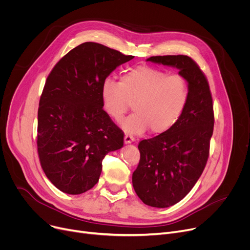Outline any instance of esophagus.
<instances>
[{"label": "esophagus", "mask_w": 250, "mask_h": 250, "mask_svg": "<svg viewBox=\"0 0 250 250\" xmlns=\"http://www.w3.org/2000/svg\"><path fill=\"white\" fill-rule=\"evenodd\" d=\"M134 141H135V138L132 135L125 134V144H130V143H133Z\"/></svg>", "instance_id": "34e87169"}]
</instances>
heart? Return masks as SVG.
Segmentation results:
<instances>
[{"label": "heart", "instance_id": "1", "mask_svg": "<svg viewBox=\"0 0 250 250\" xmlns=\"http://www.w3.org/2000/svg\"><path fill=\"white\" fill-rule=\"evenodd\" d=\"M189 92L185 76L139 65L125 72L120 82L105 80L101 99L105 112L115 122L122 121L133 104L135 112L122 124L126 133L141 134L150 127L153 134H162L178 122Z\"/></svg>", "mask_w": 250, "mask_h": 250}]
</instances>
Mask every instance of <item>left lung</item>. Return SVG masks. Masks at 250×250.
<instances>
[{
  "label": "left lung",
  "mask_w": 250,
  "mask_h": 250,
  "mask_svg": "<svg viewBox=\"0 0 250 250\" xmlns=\"http://www.w3.org/2000/svg\"><path fill=\"white\" fill-rule=\"evenodd\" d=\"M147 61L177 68L190 89L178 122L138 146L141 157L133 173L134 189L144 204L167 208L185 198L206 167L215 123L213 98L207 77L191 58L157 56Z\"/></svg>",
  "instance_id": "obj_1"
}]
</instances>
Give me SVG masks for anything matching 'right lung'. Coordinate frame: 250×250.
I'll use <instances>...</instances> for the list:
<instances>
[{
    "instance_id": "1",
    "label": "right lung",
    "mask_w": 250,
    "mask_h": 250,
    "mask_svg": "<svg viewBox=\"0 0 250 250\" xmlns=\"http://www.w3.org/2000/svg\"><path fill=\"white\" fill-rule=\"evenodd\" d=\"M132 59L84 42L47 76L37 112V153L46 177L62 192L91 189L105 155L124 146V132L103 109L101 87L116 67Z\"/></svg>"
}]
</instances>
